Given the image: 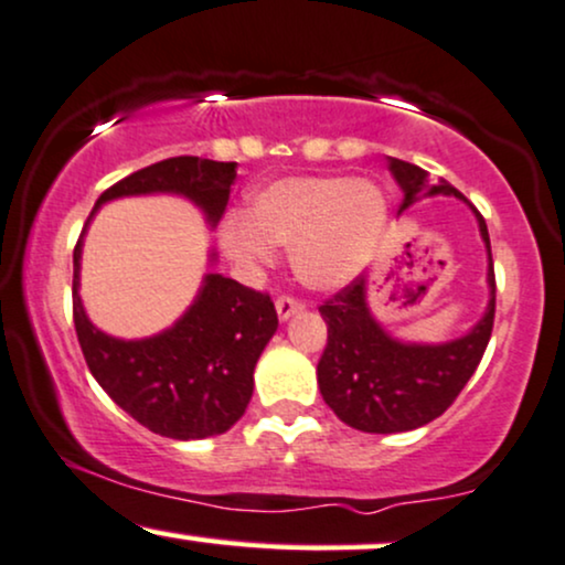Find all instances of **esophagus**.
<instances>
[{"label":"esophagus","mask_w":565,"mask_h":565,"mask_svg":"<svg viewBox=\"0 0 565 565\" xmlns=\"http://www.w3.org/2000/svg\"><path fill=\"white\" fill-rule=\"evenodd\" d=\"M275 307H277V315H280V320H288V317H294V315H298V311H303V303L294 296H280L275 301Z\"/></svg>","instance_id":"obj_1"}]
</instances>
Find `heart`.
<instances>
[{"label":"heart","mask_w":565,"mask_h":565,"mask_svg":"<svg viewBox=\"0 0 565 565\" xmlns=\"http://www.w3.org/2000/svg\"><path fill=\"white\" fill-rule=\"evenodd\" d=\"M386 216V198L373 182L294 177L258 192L248 216L230 211L218 237L243 264H267L271 245L290 248L298 280L315 290H335L367 267Z\"/></svg>","instance_id":"1"}]
</instances>
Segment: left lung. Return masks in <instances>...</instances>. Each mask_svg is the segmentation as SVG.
<instances>
[{
    "instance_id": "left-lung-1",
    "label": "left lung",
    "mask_w": 565,
    "mask_h": 565,
    "mask_svg": "<svg viewBox=\"0 0 565 565\" xmlns=\"http://www.w3.org/2000/svg\"><path fill=\"white\" fill-rule=\"evenodd\" d=\"M391 174L404 190L402 209L413 205L420 192L455 195L468 203L447 179L428 184V171L420 166L391 158ZM399 209V211H402ZM473 209V205H470ZM479 230L489 254V307L468 335L441 347L394 341L367 309V280L354 277L320 307L328 324V347L317 364V383L324 404L343 423L364 434H399L436 420L447 413L470 375L479 367L494 328V262L487 222L479 211Z\"/></svg>"
}]
</instances>
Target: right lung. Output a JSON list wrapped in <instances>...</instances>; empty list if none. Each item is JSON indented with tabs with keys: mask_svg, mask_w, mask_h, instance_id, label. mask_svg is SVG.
I'll use <instances>...</instances> for the list:
<instances>
[{
	"mask_svg": "<svg viewBox=\"0 0 565 565\" xmlns=\"http://www.w3.org/2000/svg\"><path fill=\"white\" fill-rule=\"evenodd\" d=\"M235 169L237 163L198 156L166 158L105 190L95 211L113 198L177 192L216 224L230 201ZM86 224L73 248V324L89 373L124 413L166 439L190 441L230 430L248 407L254 367L277 330L271 298L230 277L205 275L195 303L174 328L145 341L105 335L86 320L78 298Z\"/></svg>",
	"mask_w": 565,
	"mask_h": 565,
	"instance_id": "1",
	"label": "right lung"
}]
</instances>
